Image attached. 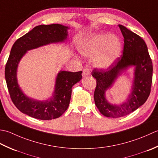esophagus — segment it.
Wrapping results in <instances>:
<instances>
[{
  "mask_svg": "<svg viewBox=\"0 0 158 158\" xmlns=\"http://www.w3.org/2000/svg\"><path fill=\"white\" fill-rule=\"evenodd\" d=\"M90 70L87 68H86L83 70V72H82V76H87L90 74Z\"/></svg>",
  "mask_w": 158,
  "mask_h": 158,
  "instance_id": "34e87169",
  "label": "esophagus"
}]
</instances>
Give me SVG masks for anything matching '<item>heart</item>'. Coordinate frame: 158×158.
<instances>
[{
  "mask_svg": "<svg viewBox=\"0 0 158 158\" xmlns=\"http://www.w3.org/2000/svg\"><path fill=\"white\" fill-rule=\"evenodd\" d=\"M122 44L117 35L108 34L92 35L81 40L78 50L82 56L93 58L95 67L106 69L110 67L119 58Z\"/></svg>",
  "mask_w": 158,
  "mask_h": 158,
  "instance_id": "heart-1",
  "label": "heart"
}]
</instances>
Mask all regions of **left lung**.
Segmentation results:
<instances>
[{
	"label": "left lung",
	"mask_w": 158,
	"mask_h": 158,
	"mask_svg": "<svg viewBox=\"0 0 158 158\" xmlns=\"http://www.w3.org/2000/svg\"><path fill=\"white\" fill-rule=\"evenodd\" d=\"M118 27L124 37L123 55L107 69H94L92 72L93 77L97 80L94 93L95 105L103 115L111 118L123 117L143 105L149 96L153 76L152 61L144 41L124 26L119 24ZM131 66L135 67V72L131 94L123 104H110L106 99V91Z\"/></svg>",
	"instance_id": "left-lung-1"
}]
</instances>
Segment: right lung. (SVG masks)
<instances>
[{"label": "right lung", "mask_w": 158, "mask_h": 158, "mask_svg": "<svg viewBox=\"0 0 158 158\" xmlns=\"http://www.w3.org/2000/svg\"><path fill=\"white\" fill-rule=\"evenodd\" d=\"M68 27L62 24L39 25L19 38L13 45L5 66V76L11 100L19 110L31 117L51 120L60 117L68 108L72 86L82 79V72L60 70L56 78L52 96L37 100L25 95L18 85L17 70L27 51L50 44L64 42L68 36Z\"/></svg>", "instance_id": "right-lung-1"}]
</instances>
